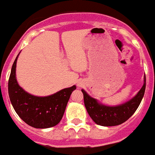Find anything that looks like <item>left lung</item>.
I'll return each mask as SVG.
<instances>
[{
	"instance_id": "left-lung-1",
	"label": "left lung",
	"mask_w": 155,
	"mask_h": 155,
	"mask_svg": "<svg viewBox=\"0 0 155 155\" xmlns=\"http://www.w3.org/2000/svg\"><path fill=\"white\" fill-rule=\"evenodd\" d=\"M145 89L146 77L144 78L143 86L137 94L126 103L117 107H107L100 104L84 90H82V92L84 94L85 107L94 123L102 126H115L125 122L133 115L143 100Z\"/></svg>"
}]
</instances>
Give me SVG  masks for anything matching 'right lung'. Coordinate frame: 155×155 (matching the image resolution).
<instances>
[{"mask_svg":"<svg viewBox=\"0 0 155 155\" xmlns=\"http://www.w3.org/2000/svg\"><path fill=\"white\" fill-rule=\"evenodd\" d=\"M16 57L8 80V94L13 108L27 124L34 128L45 129L55 126L62 119L67 102L76 86L64 89L55 94L38 97L28 94L18 84L15 69Z\"/></svg>","mask_w":155,"mask_h":155,"instance_id":"add662e5","label":"right lung"}]
</instances>
